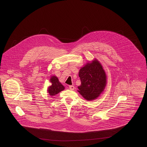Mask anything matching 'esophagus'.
I'll use <instances>...</instances> for the list:
<instances>
[{
    "label": "esophagus",
    "instance_id": "34e87169",
    "mask_svg": "<svg viewBox=\"0 0 147 147\" xmlns=\"http://www.w3.org/2000/svg\"><path fill=\"white\" fill-rule=\"evenodd\" d=\"M69 89L71 90H74V89H75V87L73 86H69Z\"/></svg>",
    "mask_w": 147,
    "mask_h": 147
}]
</instances>
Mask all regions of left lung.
<instances>
[{
  "label": "left lung",
  "mask_w": 147,
  "mask_h": 147,
  "mask_svg": "<svg viewBox=\"0 0 147 147\" xmlns=\"http://www.w3.org/2000/svg\"><path fill=\"white\" fill-rule=\"evenodd\" d=\"M81 85L78 92L86 100L94 99L103 91L106 84V75L102 67L94 60L80 69L79 72Z\"/></svg>",
  "instance_id": "left-lung-1"
}]
</instances>
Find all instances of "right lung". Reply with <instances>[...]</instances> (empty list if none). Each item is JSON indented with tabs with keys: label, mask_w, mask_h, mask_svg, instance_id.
Segmentation results:
<instances>
[{
	"label": "right lung",
	"mask_w": 147,
	"mask_h": 147,
	"mask_svg": "<svg viewBox=\"0 0 147 147\" xmlns=\"http://www.w3.org/2000/svg\"><path fill=\"white\" fill-rule=\"evenodd\" d=\"M50 81L52 83V85L48 88V92L51 96L56 95L64 90L65 87L60 82L56 76H53L50 79Z\"/></svg>",
	"instance_id": "right-lung-1"
}]
</instances>
